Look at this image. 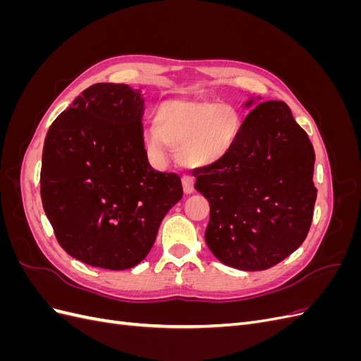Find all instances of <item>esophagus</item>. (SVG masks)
Listing matches in <instances>:
<instances>
[{
	"instance_id": "esophagus-1",
	"label": "esophagus",
	"mask_w": 361,
	"mask_h": 361,
	"mask_svg": "<svg viewBox=\"0 0 361 361\" xmlns=\"http://www.w3.org/2000/svg\"><path fill=\"white\" fill-rule=\"evenodd\" d=\"M182 187L185 194L194 192V178L192 176H183L182 178Z\"/></svg>"
}]
</instances>
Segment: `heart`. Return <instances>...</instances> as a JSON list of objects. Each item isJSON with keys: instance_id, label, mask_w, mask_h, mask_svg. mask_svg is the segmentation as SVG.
<instances>
[{"instance_id": "obj_1", "label": "heart", "mask_w": 361, "mask_h": 361, "mask_svg": "<svg viewBox=\"0 0 361 361\" xmlns=\"http://www.w3.org/2000/svg\"><path fill=\"white\" fill-rule=\"evenodd\" d=\"M243 120L232 105L214 101L169 99L154 113V130L146 135L149 149H176L178 161L203 169L224 159L241 133Z\"/></svg>"}]
</instances>
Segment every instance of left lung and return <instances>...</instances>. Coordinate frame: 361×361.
<instances>
[{
	"label": "left lung",
	"mask_w": 361,
	"mask_h": 361,
	"mask_svg": "<svg viewBox=\"0 0 361 361\" xmlns=\"http://www.w3.org/2000/svg\"><path fill=\"white\" fill-rule=\"evenodd\" d=\"M313 169V146L290 108L259 104L231 154L194 170V187L211 207L204 241L212 255L227 267L264 271L293 253L312 224Z\"/></svg>",
	"instance_id": "obj_1"
}]
</instances>
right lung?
<instances>
[{"label":"right lung","instance_id":"obj_1","mask_svg":"<svg viewBox=\"0 0 361 361\" xmlns=\"http://www.w3.org/2000/svg\"><path fill=\"white\" fill-rule=\"evenodd\" d=\"M145 99L126 84L85 89L51 125L40 195L61 248L105 269L138 265L159 224L182 199L178 174L152 169L143 138Z\"/></svg>","mask_w":361,"mask_h":361}]
</instances>
